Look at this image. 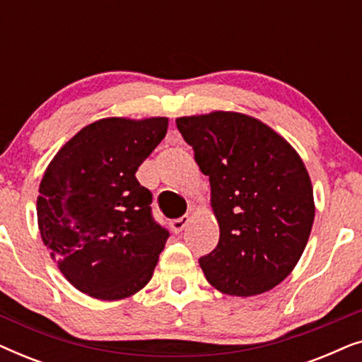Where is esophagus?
<instances>
[{"label": "esophagus", "mask_w": 362, "mask_h": 362, "mask_svg": "<svg viewBox=\"0 0 362 362\" xmlns=\"http://www.w3.org/2000/svg\"><path fill=\"white\" fill-rule=\"evenodd\" d=\"M189 219L191 217L189 216H181V217H177V219H173L171 221V229H173V232H181V230H185L186 227H187V224H189Z\"/></svg>", "instance_id": "obj_1"}]
</instances>
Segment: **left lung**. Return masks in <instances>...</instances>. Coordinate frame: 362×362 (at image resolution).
Returning a JSON list of instances; mask_svg holds the SVG:
<instances>
[{
    "label": "left lung",
    "mask_w": 362,
    "mask_h": 362,
    "mask_svg": "<svg viewBox=\"0 0 362 362\" xmlns=\"http://www.w3.org/2000/svg\"><path fill=\"white\" fill-rule=\"evenodd\" d=\"M176 127L209 176L219 244L199 259L222 293L254 296L293 270L315 219L308 171L284 138L235 112L181 117Z\"/></svg>",
    "instance_id": "left-lung-1"
}]
</instances>
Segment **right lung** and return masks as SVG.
<instances>
[{
    "label": "right lung",
    "mask_w": 362,
    "mask_h": 362,
    "mask_svg": "<svg viewBox=\"0 0 362 362\" xmlns=\"http://www.w3.org/2000/svg\"><path fill=\"white\" fill-rule=\"evenodd\" d=\"M166 128L165 117L103 118L71 138L44 173L42 242L82 293L120 300L150 281L170 230L153 217V194L135 173Z\"/></svg>",
    "instance_id": "right-lung-1"
}]
</instances>
